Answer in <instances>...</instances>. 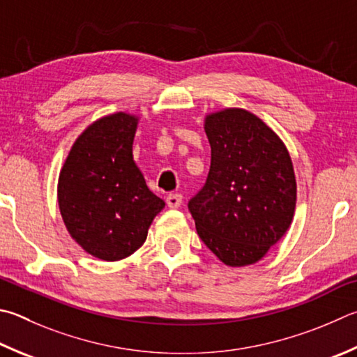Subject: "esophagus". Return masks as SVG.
<instances>
[{"label":"esophagus","mask_w":357,"mask_h":357,"mask_svg":"<svg viewBox=\"0 0 357 357\" xmlns=\"http://www.w3.org/2000/svg\"><path fill=\"white\" fill-rule=\"evenodd\" d=\"M183 203V195L181 193H170V195L167 197V206L168 207H173V209H176V207L181 206Z\"/></svg>","instance_id":"1"}]
</instances>
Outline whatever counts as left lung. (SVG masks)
I'll return each mask as SVG.
<instances>
[{
	"label": "left lung",
	"instance_id": "left-lung-1",
	"mask_svg": "<svg viewBox=\"0 0 357 357\" xmlns=\"http://www.w3.org/2000/svg\"><path fill=\"white\" fill-rule=\"evenodd\" d=\"M211 170L189 201L201 241L223 264H256L286 234L295 213L290 154L273 129L245 109L206 115Z\"/></svg>",
	"mask_w": 357,
	"mask_h": 357
}]
</instances>
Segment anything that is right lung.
Instances as JSON below:
<instances>
[{"label":"right lung","mask_w":357,"mask_h":357,"mask_svg":"<svg viewBox=\"0 0 357 357\" xmlns=\"http://www.w3.org/2000/svg\"><path fill=\"white\" fill-rule=\"evenodd\" d=\"M137 123L139 116L126 112L93 121L76 139L59 174L57 201L67 231L101 261L137 251L165 207L132 159Z\"/></svg>","instance_id":"right-lung-1"}]
</instances>
